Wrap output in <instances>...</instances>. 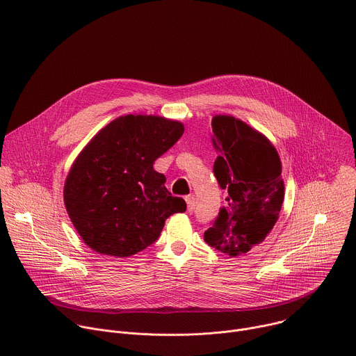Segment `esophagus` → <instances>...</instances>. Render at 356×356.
Segmentation results:
<instances>
[{
	"instance_id": "obj_1",
	"label": "esophagus",
	"mask_w": 356,
	"mask_h": 356,
	"mask_svg": "<svg viewBox=\"0 0 356 356\" xmlns=\"http://www.w3.org/2000/svg\"><path fill=\"white\" fill-rule=\"evenodd\" d=\"M184 200H186V204H187V210L193 211L195 209V198H194V195H187V197H184Z\"/></svg>"
}]
</instances>
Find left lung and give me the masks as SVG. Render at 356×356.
I'll return each mask as SVG.
<instances>
[{
    "instance_id": "left-lung-1",
    "label": "left lung",
    "mask_w": 356,
    "mask_h": 356,
    "mask_svg": "<svg viewBox=\"0 0 356 356\" xmlns=\"http://www.w3.org/2000/svg\"><path fill=\"white\" fill-rule=\"evenodd\" d=\"M211 127L218 152L214 175L228 195L204 241L238 258L258 248L279 220L284 200L282 162L275 145L242 120L217 114Z\"/></svg>"
}]
</instances>
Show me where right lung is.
Returning a JSON list of instances; mask_svg holds the SVG:
<instances>
[{
    "instance_id": "obj_1",
    "label": "right lung",
    "mask_w": 356,
    "mask_h": 356,
    "mask_svg": "<svg viewBox=\"0 0 356 356\" xmlns=\"http://www.w3.org/2000/svg\"><path fill=\"white\" fill-rule=\"evenodd\" d=\"M180 121L121 115L99 129L74 159L65 207L84 243L101 255L128 258L154 243L186 202L165 187L154 162L183 135Z\"/></svg>"
}]
</instances>
